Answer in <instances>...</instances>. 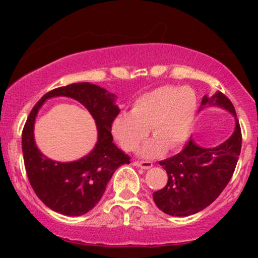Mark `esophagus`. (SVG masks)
I'll use <instances>...</instances> for the list:
<instances>
[{"label":"esophagus","instance_id":"obj_1","mask_svg":"<svg viewBox=\"0 0 258 258\" xmlns=\"http://www.w3.org/2000/svg\"><path fill=\"white\" fill-rule=\"evenodd\" d=\"M136 166L144 168V170H149V168L153 167V162L152 161H137L136 162Z\"/></svg>","mask_w":258,"mask_h":258}]
</instances>
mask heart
<instances>
[{"label":"heart","mask_w":258,"mask_h":258,"mask_svg":"<svg viewBox=\"0 0 258 258\" xmlns=\"http://www.w3.org/2000/svg\"><path fill=\"white\" fill-rule=\"evenodd\" d=\"M197 112V97L189 87L161 86L146 92L132 103L131 110L112 122V135L125 152H135L146 141L149 127L155 139L141 154L154 156L176 149L188 138Z\"/></svg>","instance_id":"obj_1"}]
</instances>
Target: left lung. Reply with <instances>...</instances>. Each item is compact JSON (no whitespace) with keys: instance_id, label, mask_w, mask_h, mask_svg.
Wrapping results in <instances>:
<instances>
[{"instance_id":"left-lung-1","label":"left lung","mask_w":258,"mask_h":258,"mask_svg":"<svg viewBox=\"0 0 258 258\" xmlns=\"http://www.w3.org/2000/svg\"><path fill=\"white\" fill-rule=\"evenodd\" d=\"M218 105L235 116V130L224 143L215 148H201L189 141L177 155L159 164L167 172V183L153 193L156 206L171 216H190L217 199L232 178L241 150V130L233 103L217 92L212 98L205 96L201 105ZM203 109V108H201Z\"/></svg>"}]
</instances>
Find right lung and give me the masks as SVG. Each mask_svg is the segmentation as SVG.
I'll use <instances>...</instances> for the list:
<instances>
[{
  "label": "right lung",
  "mask_w": 258,
  "mask_h": 258,
  "mask_svg": "<svg viewBox=\"0 0 258 258\" xmlns=\"http://www.w3.org/2000/svg\"><path fill=\"white\" fill-rule=\"evenodd\" d=\"M58 95L79 100L96 120V147L78 162H53L42 156L34 144L33 123L38 109L44 100ZM119 112L114 94L88 82L54 88L35 104L23 128L22 149L29 182L44 205L67 216L85 215L97 205L116 168L130 164V156L112 143L111 126Z\"/></svg>",
  "instance_id": "obj_1"
}]
</instances>
